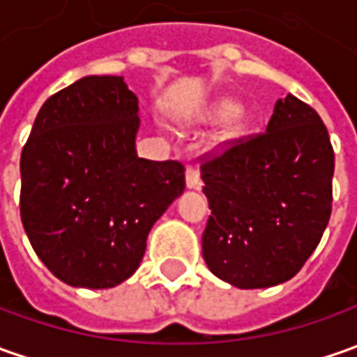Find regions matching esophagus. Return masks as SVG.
<instances>
[{
    "label": "esophagus",
    "instance_id": "34e87169",
    "mask_svg": "<svg viewBox=\"0 0 357 357\" xmlns=\"http://www.w3.org/2000/svg\"><path fill=\"white\" fill-rule=\"evenodd\" d=\"M185 183L190 190H202V178H199V169L195 166H188L185 169Z\"/></svg>",
    "mask_w": 357,
    "mask_h": 357
}]
</instances>
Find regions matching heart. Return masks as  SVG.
Returning a JSON list of instances; mask_svg holds the SVG:
<instances>
[{
    "mask_svg": "<svg viewBox=\"0 0 357 357\" xmlns=\"http://www.w3.org/2000/svg\"><path fill=\"white\" fill-rule=\"evenodd\" d=\"M237 112H239V105H237V102H233V100H223V102H219V105L213 108L211 120H213V122H225V120H231ZM239 132L241 126H235V128L229 132V136H237Z\"/></svg>",
    "mask_w": 357,
    "mask_h": 357,
    "instance_id": "1",
    "label": "heart"
}]
</instances>
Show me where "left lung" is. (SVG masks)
I'll return each instance as SVG.
<instances>
[{
    "label": "left lung",
    "instance_id": "left-lung-1",
    "mask_svg": "<svg viewBox=\"0 0 357 357\" xmlns=\"http://www.w3.org/2000/svg\"><path fill=\"white\" fill-rule=\"evenodd\" d=\"M334 148L312 106L289 94L261 134L203 155L211 215L203 231L209 271L237 289H266L301 271L332 213Z\"/></svg>",
    "mask_w": 357,
    "mask_h": 357
}]
</instances>
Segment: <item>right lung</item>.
I'll return each instance as SVG.
<instances>
[{"label": "right lung", "instance_id": "1", "mask_svg": "<svg viewBox=\"0 0 357 357\" xmlns=\"http://www.w3.org/2000/svg\"><path fill=\"white\" fill-rule=\"evenodd\" d=\"M138 96L84 77L49 96L21 152V223L59 280L110 289L140 266L150 229L185 190L178 160L136 154Z\"/></svg>", "mask_w": 357, "mask_h": 357}]
</instances>
